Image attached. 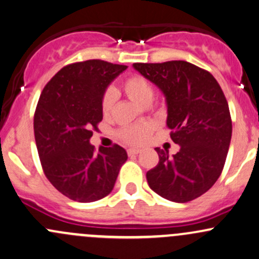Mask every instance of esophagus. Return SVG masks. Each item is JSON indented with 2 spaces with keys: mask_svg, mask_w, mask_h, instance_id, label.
Here are the masks:
<instances>
[{
  "mask_svg": "<svg viewBox=\"0 0 259 259\" xmlns=\"http://www.w3.org/2000/svg\"><path fill=\"white\" fill-rule=\"evenodd\" d=\"M127 153H128V155H137V154L141 153V149H138V148H130Z\"/></svg>",
  "mask_w": 259,
  "mask_h": 259,
  "instance_id": "obj_1",
  "label": "esophagus"
}]
</instances>
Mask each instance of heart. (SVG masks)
I'll use <instances>...</instances> for the list:
<instances>
[{
    "label": "heart",
    "instance_id": "1",
    "mask_svg": "<svg viewBox=\"0 0 259 259\" xmlns=\"http://www.w3.org/2000/svg\"><path fill=\"white\" fill-rule=\"evenodd\" d=\"M122 89L124 94L128 97L133 103L139 106H148L152 103L154 97L153 85L148 79L142 75H132L122 83ZM116 103V93L112 89H109L103 97L101 101V110L104 116L111 115ZM154 123L144 122V123H136L131 126L123 127L120 131V137L130 144H143L148 141L153 133Z\"/></svg>",
    "mask_w": 259,
    "mask_h": 259
}]
</instances>
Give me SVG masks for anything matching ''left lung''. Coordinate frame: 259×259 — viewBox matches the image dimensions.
I'll list each match as a JSON object with an SVG mask.
<instances>
[{
    "label": "left lung",
    "mask_w": 259,
    "mask_h": 259,
    "mask_svg": "<svg viewBox=\"0 0 259 259\" xmlns=\"http://www.w3.org/2000/svg\"><path fill=\"white\" fill-rule=\"evenodd\" d=\"M133 68L160 89L166 126L180 145L172 156L155 148L159 162L147 172L148 185L171 202L198 198L219 179L231 141L230 111L219 83L186 61L133 63Z\"/></svg>",
    "instance_id": "obj_1"
}]
</instances>
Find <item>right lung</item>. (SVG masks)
<instances>
[{
  "label": "right lung",
  "mask_w": 259,
  "mask_h": 259,
  "mask_svg": "<svg viewBox=\"0 0 259 259\" xmlns=\"http://www.w3.org/2000/svg\"><path fill=\"white\" fill-rule=\"evenodd\" d=\"M127 66L88 60L63 67L45 85L34 116V133L44 172L61 193L80 203L99 200L114 190L127 152L120 145L91 144L103 120L107 87Z\"/></svg>",
  "instance_id": "obj_1"
}]
</instances>
